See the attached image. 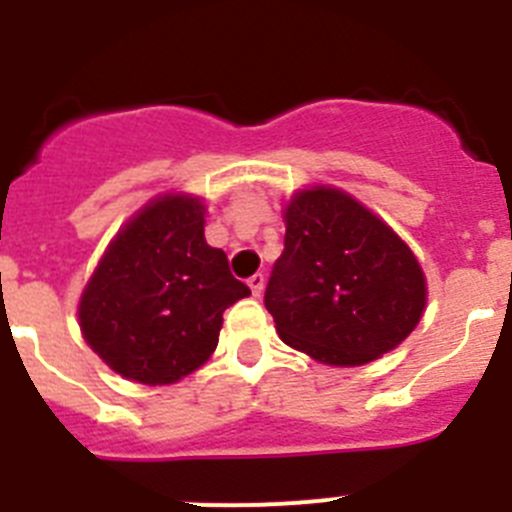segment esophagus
I'll use <instances>...</instances> for the list:
<instances>
[{"mask_svg": "<svg viewBox=\"0 0 512 512\" xmlns=\"http://www.w3.org/2000/svg\"><path fill=\"white\" fill-rule=\"evenodd\" d=\"M248 287H251L253 297H261V292H264V274H253V277H248Z\"/></svg>", "mask_w": 512, "mask_h": 512, "instance_id": "1", "label": "esophagus"}]
</instances>
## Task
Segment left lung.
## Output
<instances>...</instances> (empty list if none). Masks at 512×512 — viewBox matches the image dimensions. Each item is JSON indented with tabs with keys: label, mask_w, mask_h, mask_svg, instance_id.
Masks as SVG:
<instances>
[{
	"label": "left lung",
	"mask_w": 512,
	"mask_h": 512,
	"mask_svg": "<svg viewBox=\"0 0 512 512\" xmlns=\"http://www.w3.org/2000/svg\"><path fill=\"white\" fill-rule=\"evenodd\" d=\"M264 305L287 346L361 366L400 346L425 310L418 259L390 225L333 187L297 192Z\"/></svg>",
	"instance_id": "1"
}]
</instances>
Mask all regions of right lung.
Masks as SVG:
<instances>
[{"label":"right lung","mask_w":512,"mask_h":512,"mask_svg":"<svg viewBox=\"0 0 512 512\" xmlns=\"http://www.w3.org/2000/svg\"><path fill=\"white\" fill-rule=\"evenodd\" d=\"M251 289L205 241V205L164 194L125 223L79 302L81 333L120 377L174 384L212 356L223 312Z\"/></svg>","instance_id":"obj_1"}]
</instances>
